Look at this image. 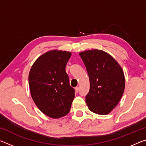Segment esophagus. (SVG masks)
Segmentation results:
<instances>
[{
  "label": "esophagus",
  "instance_id": "1",
  "mask_svg": "<svg viewBox=\"0 0 146 146\" xmlns=\"http://www.w3.org/2000/svg\"><path fill=\"white\" fill-rule=\"evenodd\" d=\"M75 90V92L77 93L78 91H79V90H80V88H79V87H76Z\"/></svg>",
  "mask_w": 146,
  "mask_h": 146
}]
</instances>
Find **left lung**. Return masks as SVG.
<instances>
[{
  "mask_svg": "<svg viewBox=\"0 0 146 146\" xmlns=\"http://www.w3.org/2000/svg\"><path fill=\"white\" fill-rule=\"evenodd\" d=\"M90 78V91L86 102L91 111L108 115L117 106L125 89V76L118 62L104 51L93 49L82 51Z\"/></svg>",
  "mask_w": 146,
  "mask_h": 146,
  "instance_id": "8db88e82",
  "label": "left lung"
}]
</instances>
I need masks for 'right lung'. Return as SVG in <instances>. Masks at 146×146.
<instances>
[{"mask_svg": "<svg viewBox=\"0 0 146 146\" xmlns=\"http://www.w3.org/2000/svg\"><path fill=\"white\" fill-rule=\"evenodd\" d=\"M71 52L53 49L35 61L29 73L32 99L44 115L59 118L68 115L75 98V90L69 82L66 66Z\"/></svg>", "mask_w": 146, "mask_h": 146, "instance_id": "right-lung-1", "label": "right lung"}]
</instances>
